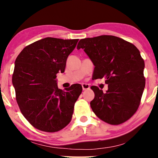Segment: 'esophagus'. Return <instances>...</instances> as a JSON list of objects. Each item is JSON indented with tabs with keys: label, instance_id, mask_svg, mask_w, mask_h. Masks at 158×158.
<instances>
[{
	"label": "esophagus",
	"instance_id": "esophagus-1",
	"mask_svg": "<svg viewBox=\"0 0 158 158\" xmlns=\"http://www.w3.org/2000/svg\"><path fill=\"white\" fill-rule=\"evenodd\" d=\"M82 87H83V90H88L90 88V85L87 83H83L82 84Z\"/></svg>",
	"mask_w": 158,
	"mask_h": 158
}]
</instances>
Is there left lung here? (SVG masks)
<instances>
[{
  "label": "left lung",
  "instance_id": "1",
  "mask_svg": "<svg viewBox=\"0 0 158 158\" xmlns=\"http://www.w3.org/2000/svg\"><path fill=\"white\" fill-rule=\"evenodd\" d=\"M83 49L94 63L93 80L105 77L108 90L93 85L90 107L99 118L118 125L129 119L139 108L145 86L144 62L137 47L117 36L101 35L82 39Z\"/></svg>",
  "mask_w": 158,
  "mask_h": 158
}]
</instances>
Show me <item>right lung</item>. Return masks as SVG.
<instances>
[{
    "instance_id": "add662e5",
    "label": "right lung",
    "mask_w": 158,
    "mask_h": 158,
    "mask_svg": "<svg viewBox=\"0 0 158 158\" xmlns=\"http://www.w3.org/2000/svg\"><path fill=\"white\" fill-rule=\"evenodd\" d=\"M78 40L47 37L23 48L15 61L13 85L21 114L39 130L55 132L72 118L75 103L82 93L81 84L64 90L57 84L67 58Z\"/></svg>"
}]
</instances>
